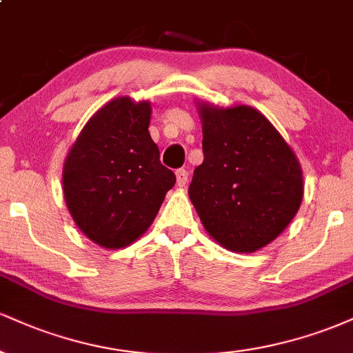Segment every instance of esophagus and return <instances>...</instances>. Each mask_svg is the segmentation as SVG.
Wrapping results in <instances>:
<instances>
[{"mask_svg":"<svg viewBox=\"0 0 353 353\" xmlns=\"http://www.w3.org/2000/svg\"><path fill=\"white\" fill-rule=\"evenodd\" d=\"M176 177H177V185H185L188 184V179H189V172L185 171V169H177L176 171Z\"/></svg>","mask_w":353,"mask_h":353,"instance_id":"esophagus-1","label":"esophagus"}]
</instances>
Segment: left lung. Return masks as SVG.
<instances>
[{"instance_id":"obj_1","label":"left lung","mask_w":353,"mask_h":353,"mask_svg":"<svg viewBox=\"0 0 353 353\" xmlns=\"http://www.w3.org/2000/svg\"><path fill=\"white\" fill-rule=\"evenodd\" d=\"M204 161L189 197L219 244L254 252L290 224L303 196L297 157L264 116L249 106H201Z\"/></svg>"}]
</instances>
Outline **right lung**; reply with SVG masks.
I'll return each mask as SVG.
<instances>
[{"instance_id": "1", "label": "right lung", "mask_w": 353, "mask_h": 353, "mask_svg": "<svg viewBox=\"0 0 353 353\" xmlns=\"http://www.w3.org/2000/svg\"><path fill=\"white\" fill-rule=\"evenodd\" d=\"M151 106L117 98L96 112L63 169L64 199L86 236L119 249L152 224L176 176L149 134Z\"/></svg>"}]
</instances>
